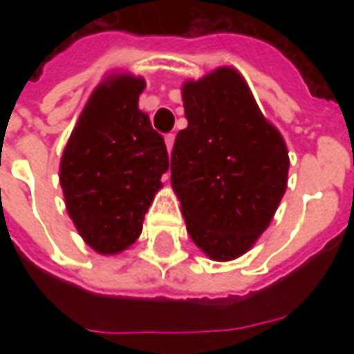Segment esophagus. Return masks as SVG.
<instances>
[{
	"instance_id": "34e87169",
	"label": "esophagus",
	"mask_w": 354,
	"mask_h": 354,
	"mask_svg": "<svg viewBox=\"0 0 354 354\" xmlns=\"http://www.w3.org/2000/svg\"><path fill=\"white\" fill-rule=\"evenodd\" d=\"M165 144H167V149H169V153L172 151V146H174V134H167L165 136Z\"/></svg>"
}]
</instances>
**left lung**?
<instances>
[{
    "mask_svg": "<svg viewBox=\"0 0 354 354\" xmlns=\"http://www.w3.org/2000/svg\"><path fill=\"white\" fill-rule=\"evenodd\" d=\"M170 180L187 233L208 258L235 260L267 230L288 184V151L233 68L182 88Z\"/></svg>",
    "mask_w": 354,
    "mask_h": 354,
    "instance_id": "8db88e82",
    "label": "left lung"
}]
</instances>
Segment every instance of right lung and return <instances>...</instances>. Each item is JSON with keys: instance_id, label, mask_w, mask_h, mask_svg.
<instances>
[{"instance_id": "add662e5", "label": "right lung", "mask_w": 354, "mask_h": 354, "mask_svg": "<svg viewBox=\"0 0 354 354\" xmlns=\"http://www.w3.org/2000/svg\"><path fill=\"white\" fill-rule=\"evenodd\" d=\"M146 81L109 77L80 115L60 161V185L80 235L100 254H117L142 233L161 176L165 140L138 109Z\"/></svg>"}]
</instances>
